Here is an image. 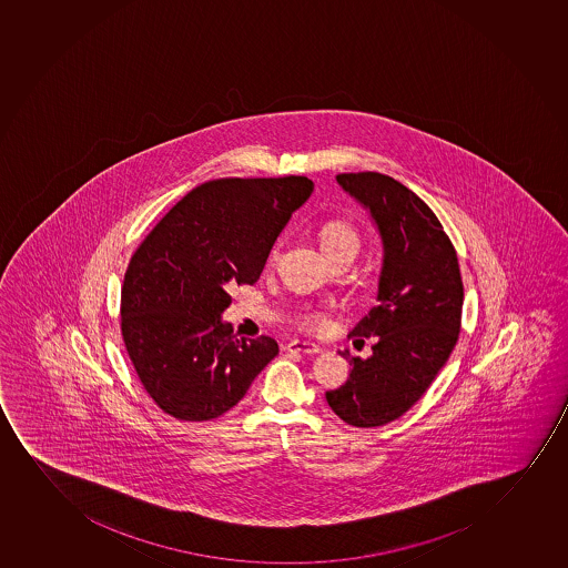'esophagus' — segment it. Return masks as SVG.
<instances>
[{"label":"esophagus","mask_w":568,"mask_h":568,"mask_svg":"<svg viewBox=\"0 0 568 568\" xmlns=\"http://www.w3.org/2000/svg\"><path fill=\"white\" fill-rule=\"evenodd\" d=\"M288 353H304V354H318L321 353V347L315 345V343L307 342H291L287 343Z\"/></svg>","instance_id":"obj_1"}]
</instances>
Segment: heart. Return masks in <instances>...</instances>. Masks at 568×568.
Returning <instances> with one entry per match:
<instances>
[{
  "mask_svg": "<svg viewBox=\"0 0 568 568\" xmlns=\"http://www.w3.org/2000/svg\"><path fill=\"white\" fill-rule=\"evenodd\" d=\"M318 244L326 258L339 253H356L361 251V234L351 223L343 220L324 221L317 231ZM280 256V244H275L268 253V264H274ZM300 328L307 332H323L328 326V310L326 307H305L296 315Z\"/></svg>",
  "mask_w": 568,
  "mask_h": 568,
  "instance_id": "1",
  "label": "heart"
}]
</instances>
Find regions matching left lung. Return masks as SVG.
<instances>
[{
	"mask_svg": "<svg viewBox=\"0 0 568 568\" xmlns=\"http://www.w3.org/2000/svg\"><path fill=\"white\" fill-rule=\"evenodd\" d=\"M336 180L369 207L385 258L377 305L351 332L375 337L373 354L348 358L347 383L326 392V402L351 426H385L424 396L456 347L464 281L448 234L420 196L381 172H347Z\"/></svg>",
	"mask_w": 568,
	"mask_h": 568,
	"instance_id": "obj_1",
	"label": "left lung"
}]
</instances>
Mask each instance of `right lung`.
I'll use <instances>...</instances> for the list:
<instances>
[{
	"label": "right lung",
	"instance_id": "right-lung-1",
	"mask_svg": "<svg viewBox=\"0 0 568 568\" xmlns=\"http://www.w3.org/2000/svg\"><path fill=\"white\" fill-rule=\"evenodd\" d=\"M305 176L201 183L153 226L129 261L122 337L153 402L178 420H212L245 396L280 347L221 323L229 288L253 285L310 195Z\"/></svg>",
	"mask_w": 568,
	"mask_h": 568
}]
</instances>
